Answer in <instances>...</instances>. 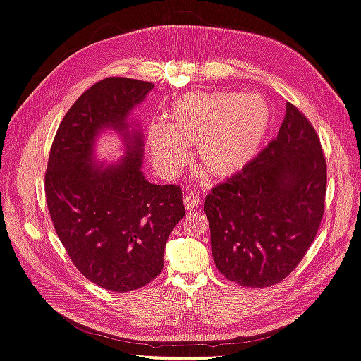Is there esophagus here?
<instances>
[{"label":"esophagus","mask_w":361,"mask_h":361,"mask_svg":"<svg viewBox=\"0 0 361 361\" xmlns=\"http://www.w3.org/2000/svg\"><path fill=\"white\" fill-rule=\"evenodd\" d=\"M183 204H185V209H187V211H191V209H194V207H197V206L200 204V197H199L197 194L190 192V194L185 195Z\"/></svg>","instance_id":"34e87169"}]
</instances>
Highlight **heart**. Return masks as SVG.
Segmentation results:
<instances>
[{
	"instance_id": "obj_1",
	"label": "heart",
	"mask_w": 361,
	"mask_h": 361,
	"mask_svg": "<svg viewBox=\"0 0 361 361\" xmlns=\"http://www.w3.org/2000/svg\"><path fill=\"white\" fill-rule=\"evenodd\" d=\"M169 123L154 122L147 149L162 174L178 173L197 145L204 174L227 179L256 159L272 128L271 104L259 93L194 92L174 101Z\"/></svg>"
}]
</instances>
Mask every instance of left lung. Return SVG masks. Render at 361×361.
<instances>
[{
	"mask_svg": "<svg viewBox=\"0 0 361 361\" xmlns=\"http://www.w3.org/2000/svg\"><path fill=\"white\" fill-rule=\"evenodd\" d=\"M325 185L321 141L309 120L288 102L277 138L206 195L218 271L247 288H268L288 277L318 232Z\"/></svg>",
	"mask_w": 361,
	"mask_h": 361,
	"instance_id": "left-lung-1",
	"label": "left lung"
}]
</instances>
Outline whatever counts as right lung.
<instances>
[{
    "label": "right lung",
    "instance_id": "obj_1",
    "mask_svg": "<svg viewBox=\"0 0 361 361\" xmlns=\"http://www.w3.org/2000/svg\"><path fill=\"white\" fill-rule=\"evenodd\" d=\"M152 89L118 76L92 85L63 117L45 174L51 220L73 265L113 292L143 288L161 274L167 239L185 216L178 185L146 179L143 129L129 118ZM105 130L124 143L116 163L95 155Z\"/></svg>",
    "mask_w": 361,
    "mask_h": 361
}]
</instances>
